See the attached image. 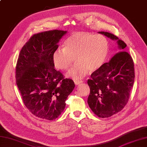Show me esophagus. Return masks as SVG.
Instances as JSON below:
<instances>
[{"mask_svg":"<svg viewBox=\"0 0 147 147\" xmlns=\"http://www.w3.org/2000/svg\"><path fill=\"white\" fill-rule=\"evenodd\" d=\"M83 82L82 80H77V81H74V83H75L76 85H79L80 84H82Z\"/></svg>","mask_w":147,"mask_h":147,"instance_id":"esophagus-1","label":"esophagus"}]
</instances>
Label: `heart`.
Wrapping results in <instances>:
<instances>
[{"mask_svg": "<svg viewBox=\"0 0 147 147\" xmlns=\"http://www.w3.org/2000/svg\"><path fill=\"white\" fill-rule=\"evenodd\" d=\"M109 42L103 35L89 32L74 33L65 42L64 48H59L52 54V62L59 70L65 71L71 67L74 58L77 63L68 71L66 76L80 80L91 71L100 68L107 59Z\"/></svg>", "mask_w": 147, "mask_h": 147, "instance_id": "heart-1", "label": "heart"}]
</instances>
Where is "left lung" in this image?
<instances>
[{"mask_svg":"<svg viewBox=\"0 0 147 147\" xmlns=\"http://www.w3.org/2000/svg\"><path fill=\"white\" fill-rule=\"evenodd\" d=\"M98 33L116 40L118 47L109 62L93 72L87 82L90 88L89 107L98 117L105 118L120 112L127 104L135 80V69L132 57L124 51L126 43L112 33Z\"/></svg>","mask_w":147,"mask_h":147,"instance_id":"8db88e82","label":"left lung"}]
</instances>
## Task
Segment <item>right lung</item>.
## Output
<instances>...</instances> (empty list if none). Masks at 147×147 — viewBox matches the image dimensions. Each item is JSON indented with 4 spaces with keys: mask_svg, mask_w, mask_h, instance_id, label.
I'll return each instance as SVG.
<instances>
[{
    "mask_svg": "<svg viewBox=\"0 0 147 147\" xmlns=\"http://www.w3.org/2000/svg\"><path fill=\"white\" fill-rule=\"evenodd\" d=\"M67 31L33 35L21 50L16 67L18 88L27 109L35 116L54 120L61 114L75 85L54 69L52 54Z\"/></svg>",
    "mask_w": 147,
    "mask_h": 147,
    "instance_id": "right-lung-1",
    "label": "right lung"
}]
</instances>
